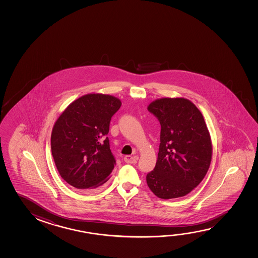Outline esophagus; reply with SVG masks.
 Instances as JSON below:
<instances>
[{"label":"esophagus","mask_w":258,"mask_h":258,"mask_svg":"<svg viewBox=\"0 0 258 258\" xmlns=\"http://www.w3.org/2000/svg\"><path fill=\"white\" fill-rule=\"evenodd\" d=\"M139 156H126L124 157V160L128 164H136L138 162Z\"/></svg>","instance_id":"esophagus-1"}]
</instances>
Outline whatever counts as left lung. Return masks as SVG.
<instances>
[{
  "mask_svg": "<svg viewBox=\"0 0 258 258\" xmlns=\"http://www.w3.org/2000/svg\"><path fill=\"white\" fill-rule=\"evenodd\" d=\"M149 112L161 125L156 166L147 174L153 194L163 200L188 195L206 175L212 156L211 136L202 112L184 98H162Z\"/></svg>",
  "mask_w": 258,
  "mask_h": 258,
  "instance_id": "left-lung-1",
  "label": "left lung"
}]
</instances>
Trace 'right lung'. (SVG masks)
Instances as JSON below:
<instances>
[{
  "label": "right lung",
  "instance_id": "right-lung-1",
  "mask_svg": "<svg viewBox=\"0 0 258 258\" xmlns=\"http://www.w3.org/2000/svg\"><path fill=\"white\" fill-rule=\"evenodd\" d=\"M121 102L109 94L90 93L68 106L55 121L51 152L61 177L78 190L105 183L116 165L108 133Z\"/></svg>",
  "mask_w": 258,
  "mask_h": 258
}]
</instances>
